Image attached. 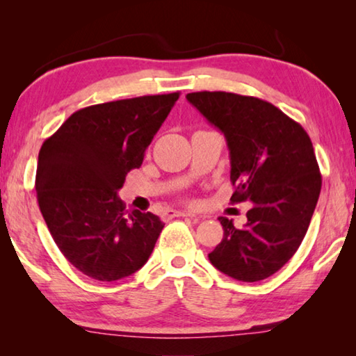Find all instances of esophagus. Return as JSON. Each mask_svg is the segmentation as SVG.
Returning <instances> with one entry per match:
<instances>
[{"label":"esophagus","mask_w":356,"mask_h":356,"mask_svg":"<svg viewBox=\"0 0 356 356\" xmlns=\"http://www.w3.org/2000/svg\"><path fill=\"white\" fill-rule=\"evenodd\" d=\"M165 216L166 218H176V216H195L193 213H190V212H185V210H172V209H170V210H166V213H165Z\"/></svg>","instance_id":"esophagus-1"}]
</instances>
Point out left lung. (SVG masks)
Wrapping results in <instances>:
<instances>
[{"mask_svg":"<svg viewBox=\"0 0 356 356\" xmlns=\"http://www.w3.org/2000/svg\"><path fill=\"white\" fill-rule=\"evenodd\" d=\"M186 100L225 135L232 202H252L243 227L220 216L222 240L209 254L215 268L245 282L261 281L289 262L303 242L321 195L322 176L305 129L280 108L222 91Z\"/></svg>","mask_w":356,"mask_h":356,"instance_id":"8db88e82","label":"left lung"}]
</instances>
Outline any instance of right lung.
<instances>
[{
  "label": "right lung",
  "mask_w": 356,
  "mask_h": 356,
  "mask_svg": "<svg viewBox=\"0 0 356 356\" xmlns=\"http://www.w3.org/2000/svg\"><path fill=\"white\" fill-rule=\"evenodd\" d=\"M179 92L106 102L75 111L42 144L35 191L64 257L89 278L116 281L152 254L163 221L118 197L140 168Z\"/></svg>",
  "instance_id": "obj_1"
}]
</instances>
